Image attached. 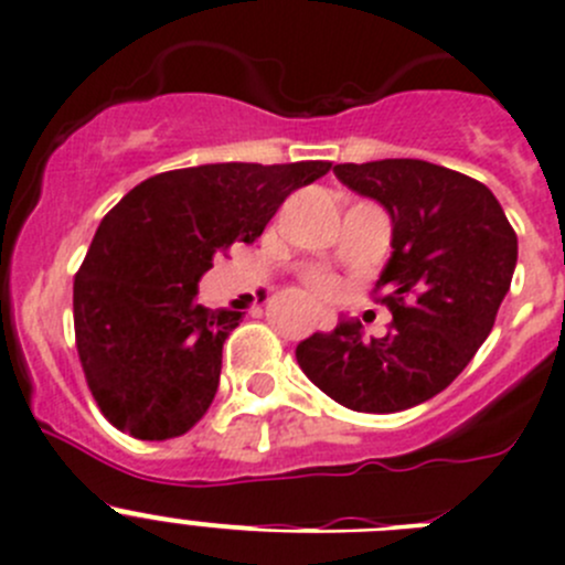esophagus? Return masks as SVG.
I'll return each instance as SVG.
<instances>
[{
    "label": "esophagus",
    "instance_id": "1",
    "mask_svg": "<svg viewBox=\"0 0 565 565\" xmlns=\"http://www.w3.org/2000/svg\"><path fill=\"white\" fill-rule=\"evenodd\" d=\"M320 328H322V331H328V322H320Z\"/></svg>",
    "mask_w": 565,
    "mask_h": 565
}]
</instances>
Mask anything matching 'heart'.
<instances>
[{
  "label": "heart",
  "mask_w": 565,
  "mask_h": 565,
  "mask_svg": "<svg viewBox=\"0 0 565 565\" xmlns=\"http://www.w3.org/2000/svg\"><path fill=\"white\" fill-rule=\"evenodd\" d=\"M309 287H311V292L320 295V298H331V295L337 292V284H333V278H328V276H311Z\"/></svg>",
  "instance_id": "obj_1"
}]
</instances>
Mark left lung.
I'll return each mask as SVG.
<instances>
[{
  "instance_id": "8db88e82",
  "label": "left lung",
  "mask_w": 565,
  "mask_h": 565,
  "mask_svg": "<svg viewBox=\"0 0 565 565\" xmlns=\"http://www.w3.org/2000/svg\"><path fill=\"white\" fill-rule=\"evenodd\" d=\"M392 217V256L375 289L392 311L386 337L359 320L303 339L300 370L339 405L394 414L445 392L491 333L516 270V232L486 184L425 160L333 168Z\"/></svg>"
}]
</instances>
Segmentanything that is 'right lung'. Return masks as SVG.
<instances>
[{"label": "right lung", "instance_id": "add662e5", "mask_svg": "<svg viewBox=\"0 0 565 565\" xmlns=\"http://www.w3.org/2000/svg\"><path fill=\"white\" fill-rule=\"evenodd\" d=\"M328 171L320 160L182 168L140 182L104 215L74 278V331L87 386L115 428L166 441L206 414L243 311L201 306V276Z\"/></svg>", "mask_w": 565, "mask_h": 565}]
</instances>
